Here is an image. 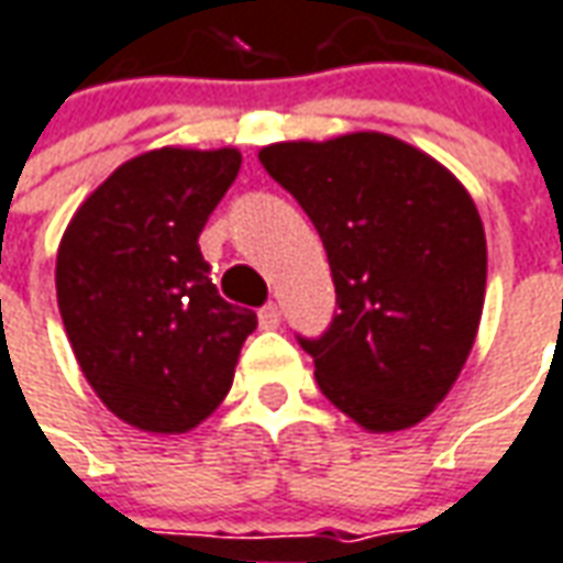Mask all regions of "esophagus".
I'll return each instance as SVG.
<instances>
[{"label":"esophagus","instance_id":"obj_1","mask_svg":"<svg viewBox=\"0 0 563 563\" xmlns=\"http://www.w3.org/2000/svg\"><path fill=\"white\" fill-rule=\"evenodd\" d=\"M258 325H262V329H277V325H280V308H277L274 301H268L265 308L258 310Z\"/></svg>","mask_w":563,"mask_h":563}]
</instances>
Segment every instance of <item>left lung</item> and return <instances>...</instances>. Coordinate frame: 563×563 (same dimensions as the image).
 I'll return each mask as SVG.
<instances>
[{"mask_svg":"<svg viewBox=\"0 0 563 563\" xmlns=\"http://www.w3.org/2000/svg\"><path fill=\"white\" fill-rule=\"evenodd\" d=\"M262 167L317 228L335 317L301 338L329 402L372 432L415 427L473 350L487 280L485 228L470 191L387 133L274 143Z\"/></svg>","mask_w":563,"mask_h":563,"instance_id":"1","label":"left lung"}]
</instances>
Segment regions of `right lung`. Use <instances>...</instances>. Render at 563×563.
Here are the masks:
<instances>
[{"label": "right lung", "mask_w": 563, "mask_h": 563, "mask_svg": "<svg viewBox=\"0 0 563 563\" xmlns=\"http://www.w3.org/2000/svg\"><path fill=\"white\" fill-rule=\"evenodd\" d=\"M241 170L238 148H155L121 164L73 216L57 305L81 372L136 430L210 418L258 320L228 305L198 238Z\"/></svg>", "instance_id": "1"}]
</instances>
